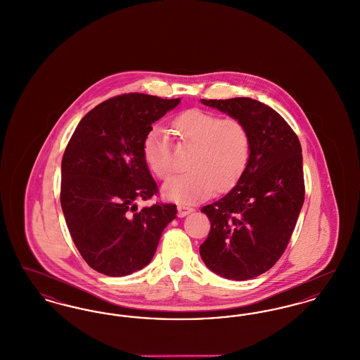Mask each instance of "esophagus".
Segmentation results:
<instances>
[{
    "mask_svg": "<svg viewBox=\"0 0 360 360\" xmlns=\"http://www.w3.org/2000/svg\"><path fill=\"white\" fill-rule=\"evenodd\" d=\"M176 209H178V216L179 217H185V216H188V213L193 212V207L184 205V204H179V205L176 206Z\"/></svg>",
    "mask_w": 360,
    "mask_h": 360,
    "instance_id": "34e87169",
    "label": "esophagus"
}]
</instances>
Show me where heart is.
<instances>
[{"label":"heart","instance_id":"obj_1","mask_svg":"<svg viewBox=\"0 0 360 360\" xmlns=\"http://www.w3.org/2000/svg\"><path fill=\"white\" fill-rule=\"evenodd\" d=\"M172 125L184 141L194 146L188 158L190 170L178 174L163 186V195L176 202H191L212 194L214 188H231L245 172L251 155V136L239 119L188 109ZM143 158L160 179L174 172L172 140L167 131L154 125L143 140Z\"/></svg>","mask_w":360,"mask_h":360}]
</instances>
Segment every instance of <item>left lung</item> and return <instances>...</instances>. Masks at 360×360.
<instances>
[{"label": "left lung", "mask_w": 360, "mask_h": 360, "mask_svg": "<svg viewBox=\"0 0 360 360\" xmlns=\"http://www.w3.org/2000/svg\"><path fill=\"white\" fill-rule=\"evenodd\" d=\"M245 124L250 162L236 186L204 206L210 232L200 247L206 267L245 281L270 270L285 252L305 200L301 144L273 108L257 100H201Z\"/></svg>", "instance_id": "8db88e82"}]
</instances>
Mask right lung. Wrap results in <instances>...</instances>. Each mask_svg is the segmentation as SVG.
Returning <instances> with one entry per match:
<instances>
[{"label": "right lung", "instance_id": "add662e5", "mask_svg": "<svg viewBox=\"0 0 360 360\" xmlns=\"http://www.w3.org/2000/svg\"><path fill=\"white\" fill-rule=\"evenodd\" d=\"M181 98L129 93L91 109L75 128L62 159L60 205L70 235L86 263L108 276L146 267L176 206L137 212V200L158 194L143 158L155 121Z\"/></svg>", "mask_w": 360, "mask_h": 360}]
</instances>
